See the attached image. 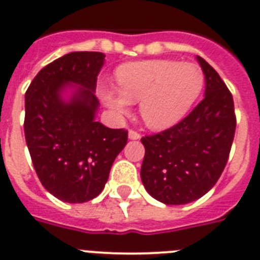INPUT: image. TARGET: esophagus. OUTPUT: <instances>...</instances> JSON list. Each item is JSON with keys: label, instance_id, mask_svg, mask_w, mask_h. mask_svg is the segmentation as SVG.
I'll return each mask as SVG.
<instances>
[{"label": "esophagus", "instance_id": "obj_1", "mask_svg": "<svg viewBox=\"0 0 260 260\" xmlns=\"http://www.w3.org/2000/svg\"><path fill=\"white\" fill-rule=\"evenodd\" d=\"M128 138H130V140H140L141 134L140 133L134 132V130H128Z\"/></svg>", "mask_w": 260, "mask_h": 260}]
</instances>
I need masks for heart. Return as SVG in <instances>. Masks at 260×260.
Masks as SVG:
<instances>
[{"instance_id":"1","label":"heart","mask_w":260,"mask_h":260,"mask_svg":"<svg viewBox=\"0 0 260 260\" xmlns=\"http://www.w3.org/2000/svg\"><path fill=\"white\" fill-rule=\"evenodd\" d=\"M204 72L194 63L146 60L117 70L119 90L106 88L102 99L117 117L130 113L140 102L143 122L153 130H165L185 117L204 87Z\"/></svg>"}]
</instances>
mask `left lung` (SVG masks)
Returning <instances> with one entry per match:
<instances>
[{
	"instance_id": "obj_1",
	"label": "left lung",
	"mask_w": 260,
	"mask_h": 260,
	"mask_svg": "<svg viewBox=\"0 0 260 260\" xmlns=\"http://www.w3.org/2000/svg\"><path fill=\"white\" fill-rule=\"evenodd\" d=\"M205 75L204 99L181 122L143 137V186L166 205L188 204L213 188L223 173L236 117L234 99L219 74L197 56Z\"/></svg>"
}]
</instances>
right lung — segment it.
Returning a JSON list of instances; mask_svg holds the SVG:
<instances>
[{
  "mask_svg": "<svg viewBox=\"0 0 260 260\" xmlns=\"http://www.w3.org/2000/svg\"><path fill=\"white\" fill-rule=\"evenodd\" d=\"M102 52H71L45 66L25 92V141L39 180L66 203L103 190L127 132L95 120ZM70 91V95L67 92Z\"/></svg>",
  "mask_w": 260,
  "mask_h": 260,
  "instance_id": "right-lung-1",
  "label": "right lung"
}]
</instances>
